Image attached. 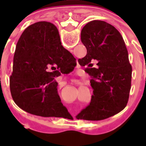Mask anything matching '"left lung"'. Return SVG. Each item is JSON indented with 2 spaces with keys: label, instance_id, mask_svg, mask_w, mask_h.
<instances>
[{
  "label": "left lung",
  "instance_id": "left-lung-1",
  "mask_svg": "<svg viewBox=\"0 0 146 146\" xmlns=\"http://www.w3.org/2000/svg\"><path fill=\"white\" fill-rule=\"evenodd\" d=\"M81 41L87 54L78 62L87 66L94 95L76 118L100 121L123 110L128 102L132 72L128 51L118 30L101 20L89 22L82 28Z\"/></svg>",
  "mask_w": 146,
  "mask_h": 146
}]
</instances>
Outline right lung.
<instances>
[{
	"mask_svg": "<svg viewBox=\"0 0 146 146\" xmlns=\"http://www.w3.org/2000/svg\"><path fill=\"white\" fill-rule=\"evenodd\" d=\"M76 65L74 56L61 45L55 25L45 21L31 25L16 45L10 77L13 100L31 114L64 118L68 110L58 94L55 77Z\"/></svg>",
	"mask_w": 146,
	"mask_h": 146,
	"instance_id": "right-lung-1",
	"label": "right lung"
}]
</instances>
